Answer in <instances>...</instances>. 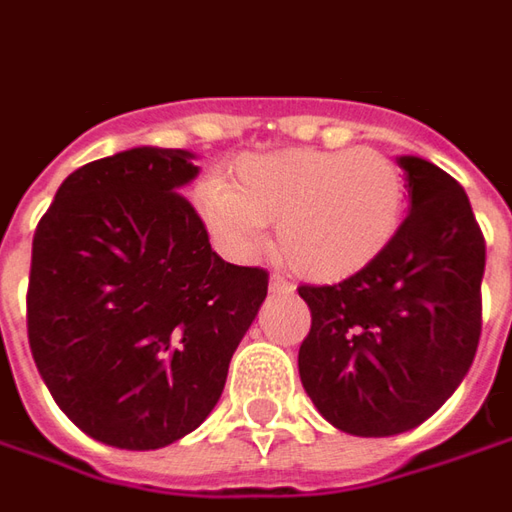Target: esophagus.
Here are the masks:
<instances>
[{
  "mask_svg": "<svg viewBox=\"0 0 512 512\" xmlns=\"http://www.w3.org/2000/svg\"><path fill=\"white\" fill-rule=\"evenodd\" d=\"M270 292H292V284L284 276H270Z\"/></svg>",
  "mask_w": 512,
  "mask_h": 512,
  "instance_id": "1",
  "label": "esophagus"
}]
</instances>
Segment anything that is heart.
Returning <instances> with one entry per match:
<instances>
[{
    "mask_svg": "<svg viewBox=\"0 0 512 512\" xmlns=\"http://www.w3.org/2000/svg\"><path fill=\"white\" fill-rule=\"evenodd\" d=\"M197 209L225 253L248 259L278 222V253L309 281H340L365 270L404 214V175L379 150L357 147L248 155L234 183L211 178Z\"/></svg>",
    "mask_w": 512,
    "mask_h": 512,
    "instance_id": "1",
    "label": "heart"
}]
</instances>
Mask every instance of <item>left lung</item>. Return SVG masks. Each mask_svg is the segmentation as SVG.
I'll return each mask as SVG.
<instances>
[{"instance_id":"left-lung-1","label":"left lung","mask_w":512,"mask_h":512,"mask_svg":"<svg viewBox=\"0 0 512 512\" xmlns=\"http://www.w3.org/2000/svg\"><path fill=\"white\" fill-rule=\"evenodd\" d=\"M410 214L373 262L340 284H303L312 329L298 351L303 390L340 432L390 438L446 404L482 331L485 236L460 183L401 155Z\"/></svg>"}]
</instances>
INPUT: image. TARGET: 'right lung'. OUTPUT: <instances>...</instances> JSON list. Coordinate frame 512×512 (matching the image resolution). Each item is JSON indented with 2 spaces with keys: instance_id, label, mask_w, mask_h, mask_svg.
Wrapping results in <instances>:
<instances>
[{
  "instance_id": "right-lung-1",
  "label": "right lung",
  "mask_w": 512,
  "mask_h": 512,
  "mask_svg": "<svg viewBox=\"0 0 512 512\" xmlns=\"http://www.w3.org/2000/svg\"><path fill=\"white\" fill-rule=\"evenodd\" d=\"M186 150L133 147L74 169L33 236L27 337L55 404L116 449L169 446L220 401L267 270L222 262L178 192Z\"/></svg>"
}]
</instances>
